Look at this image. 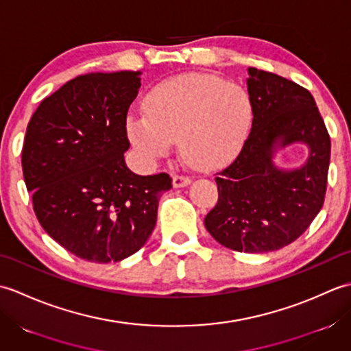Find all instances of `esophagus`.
<instances>
[{
    "mask_svg": "<svg viewBox=\"0 0 351 351\" xmlns=\"http://www.w3.org/2000/svg\"><path fill=\"white\" fill-rule=\"evenodd\" d=\"M171 182H173V187H176V189L187 187V185L191 182V178L184 176V175H173V178H171Z\"/></svg>",
    "mask_w": 351,
    "mask_h": 351,
    "instance_id": "34e87169",
    "label": "esophagus"
}]
</instances>
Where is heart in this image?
I'll return each instance as SVG.
<instances>
[{"label":"heart","mask_w":351,"mask_h":351,"mask_svg":"<svg viewBox=\"0 0 351 351\" xmlns=\"http://www.w3.org/2000/svg\"><path fill=\"white\" fill-rule=\"evenodd\" d=\"M253 106L241 86L210 73L170 78L147 95L145 114L128 119V137L147 160L180 138L182 152L204 167L232 161L250 132Z\"/></svg>","instance_id":"heart-1"}]
</instances>
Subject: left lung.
<instances>
[{
  "label": "left lung",
  "mask_w": 351,
  "mask_h": 351,
  "mask_svg": "<svg viewBox=\"0 0 351 351\" xmlns=\"http://www.w3.org/2000/svg\"><path fill=\"white\" fill-rule=\"evenodd\" d=\"M247 92L252 130L234 162L215 178L219 202L205 228L228 249L264 253L295 241L323 208L330 137L314 96L294 81L249 68ZM295 141L310 146L305 166L276 168L275 147Z\"/></svg>",
  "instance_id": "8db88e82"
}]
</instances>
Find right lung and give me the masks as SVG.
<instances>
[{
    "instance_id": "1",
    "label": "right lung",
    "mask_w": 351,
    "mask_h": 351,
    "mask_svg": "<svg viewBox=\"0 0 351 351\" xmlns=\"http://www.w3.org/2000/svg\"><path fill=\"white\" fill-rule=\"evenodd\" d=\"M140 72L86 73L37 107L27 126L22 171L47 234L90 263H117L143 247L156 221L167 173L126 167V114Z\"/></svg>"
}]
</instances>
